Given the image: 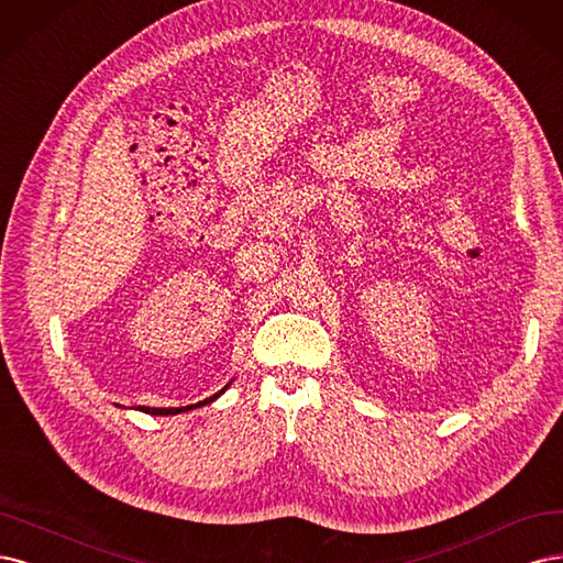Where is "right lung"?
<instances>
[{
	"mask_svg": "<svg viewBox=\"0 0 563 563\" xmlns=\"http://www.w3.org/2000/svg\"><path fill=\"white\" fill-rule=\"evenodd\" d=\"M229 388V384L220 390V393H214L212 397H206V400L203 402H198V405H189V407H173V409H142V411H147V413H161V416H168V413H179V411H189V409H196V407H203V405H210L212 400H217V397H220L224 390Z\"/></svg>",
	"mask_w": 563,
	"mask_h": 563,
	"instance_id": "right-lung-1",
	"label": "right lung"
}]
</instances>
